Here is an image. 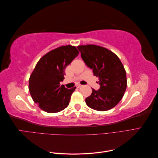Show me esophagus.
<instances>
[{
	"label": "esophagus",
	"instance_id": "1",
	"mask_svg": "<svg viewBox=\"0 0 158 158\" xmlns=\"http://www.w3.org/2000/svg\"><path fill=\"white\" fill-rule=\"evenodd\" d=\"M81 86H82V85L80 84H78L77 85H76V87H77V88H80V87H81Z\"/></svg>",
	"mask_w": 158,
	"mask_h": 158
}]
</instances>
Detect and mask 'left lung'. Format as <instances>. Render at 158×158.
<instances>
[{
    "label": "left lung",
    "instance_id": "8db88e82",
    "mask_svg": "<svg viewBox=\"0 0 158 158\" xmlns=\"http://www.w3.org/2000/svg\"><path fill=\"white\" fill-rule=\"evenodd\" d=\"M78 49L85 64L99 80V89H92L85 99L87 106L101 111L112 109L121 101L127 88L126 71L121 61L112 51L100 46L80 45Z\"/></svg>",
    "mask_w": 158,
    "mask_h": 158
}]
</instances>
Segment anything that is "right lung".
Returning a JSON list of instances; mask_svg holds the SVG:
<instances>
[{"label":"right lung","instance_id":"right-lung-1","mask_svg":"<svg viewBox=\"0 0 158 158\" xmlns=\"http://www.w3.org/2000/svg\"><path fill=\"white\" fill-rule=\"evenodd\" d=\"M78 54L74 46H61L38 61L29 80V91L33 102L43 111L54 113L68 107L76 88L67 89L60 82L64 78L66 67Z\"/></svg>","mask_w":158,"mask_h":158}]
</instances>
